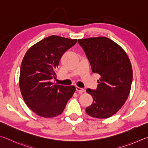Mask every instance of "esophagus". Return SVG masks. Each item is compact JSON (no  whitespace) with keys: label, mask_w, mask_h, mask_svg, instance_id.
Masks as SVG:
<instances>
[{"label":"esophagus","mask_w":148,"mask_h":148,"mask_svg":"<svg viewBox=\"0 0 148 148\" xmlns=\"http://www.w3.org/2000/svg\"><path fill=\"white\" fill-rule=\"evenodd\" d=\"M76 90L79 94H82V93L85 92V90L84 88H81L79 87H76Z\"/></svg>","instance_id":"1"}]
</instances>
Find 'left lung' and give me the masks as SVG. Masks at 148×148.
Returning a JSON list of instances; mask_svg holds the SVG:
<instances>
[{"label": "left lung", "mask_w": 148, "mask_h": 148, "mask_svg": "<svg viewBox=\"0 0 148 148\" xmlns=\"http://www.w3.org/2000/svg\"><path fill=\"white\" fill-rule=\"evenodd\" d=\"M89 60L92 71L99 75L97 88H88L92 104L86 108L89 116L107 118L114 114L130 93L133 70L123 49L110 39L97 37L78 40Z\"/></svg>", "instance_id": "8db88e82"}]
</instances>
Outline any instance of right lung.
<instances>
[{
  "mask_svg": "<svg viewBox=\"0 0 148 148\" xmlns=\"http://www.w3.org/2000/svg\"><path fill=\"white\" fill-rule=\"evenodd\" d=\"M77 40L57 36L44 38L31 47L21 65L19 87L25 102L33 112L44 118L61 114L75 92L74 86L51 82L62 56Z\"/></svg>",
  "mask_w": 148,
  "mask_h": 148,
  "instance_id": "add662e5",
  "label": "right lung"
}]
</instances>
